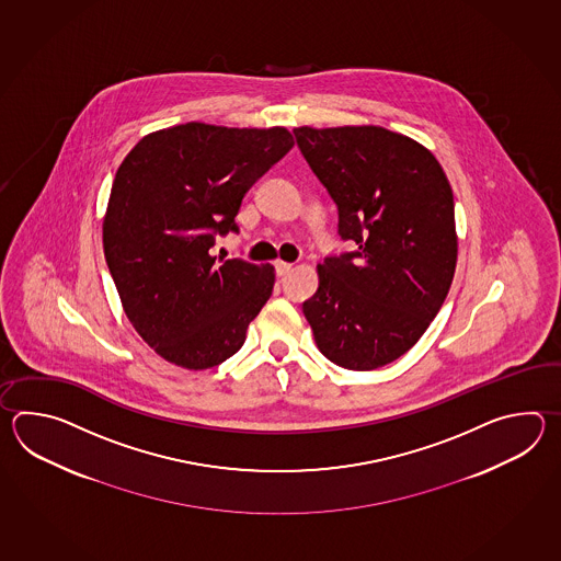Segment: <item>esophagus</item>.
<instances>
[{
  "mask_svg": "<svg viewBox=\"0 0 561 561\" xmlns=\"http://www.w3.org/2000/svg\"><path fill=\"white\" fill-rule=\"evenodd\" d=\"M275 268H276V275L285 276V275H288V273H290V268H293V264L285 263V261H276Z\"/></svg>",
  "mask_w": 561,
  "mask_h": 561,
  "instance_id": "obj_1",
  "label": "esophagus"
}]
</instances>
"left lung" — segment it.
I'll list each match as a JSON object with an SVG mask.
<instances>
[{
	"mask_svg": "<svg viewBox=\"0 0 561 561\" xmlns=\"http://www.w3.org/2000/svg\"><path fill=\"white\" fill-rule=\"evenodd\" d=\"M293 131L339 208L341 239L357 244L317 266L302 312L334 365L379 369L417 343L454 283L451 184L423 144L382 126Z\"/></svg>",
	"mask_w": 561,
	"mask_h": 561,
	"instance_id": "8db88e82",
	"label": "left lung"
}]
</instances>
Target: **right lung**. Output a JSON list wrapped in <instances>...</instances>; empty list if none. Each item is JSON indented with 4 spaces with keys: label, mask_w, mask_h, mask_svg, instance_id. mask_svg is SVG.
<instances>
[{
    "label": "right lung",
    "mask_w": 561,
    "mask_h": 561,
    "mask_svg": "<svg viewBox=\"0 0 561 561\" xmlns=\"http://www.w3.org/2000/svg\"><path fill=\"white\" fill-rule=\"evenodd\" d=\"M293 134L204 122L146 134L122 160L102 240L122 309L160 357L210 369L244 345L273 295L275 266L216 263L244 194L293 148Z\"/></svg>",
    "instance_id": "add662e5"
}]
</instances>
